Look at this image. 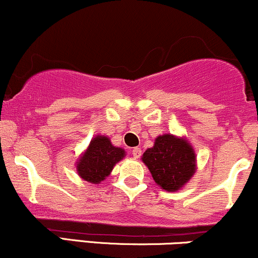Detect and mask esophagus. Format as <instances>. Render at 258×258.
I'll return each mask as SVG.
<instances>
[{"label": "esophagus", "mask_w": 258, "mask_h": 258, "mask_svg": "<svg viewBox=\"0 0 258 258\" xmlns=\"http://www.w3.org/2000/svg\"><path fill=\"white\" fill-rule=\"evenodd\" d=\"M131 153H132L133 158H135V159H139V158H141V155H142V150L139 149V148H133Z\"/></svg>", "instance_id": "1"}]
</instances>
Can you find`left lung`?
I'll use <instances>...</instances> for the list:
<instances>
[{
  "mask_svg": "<svg viewBox=\"0 0 258 258\" xmlns=\"http://www.w3.org/2000/svg\"><path fill=\"white\" fill-rule=\"evenodd\" d=\"M144 164L154 180L167 191H176L195 172V154L184 139L171 135L159 136L153 148L143 154Z\"/></svg>",
  "mask_w": 258,
  "mask_h": 258,
  "instance_id": "obj_1",
  "label": "left lung"
}]
</instances>
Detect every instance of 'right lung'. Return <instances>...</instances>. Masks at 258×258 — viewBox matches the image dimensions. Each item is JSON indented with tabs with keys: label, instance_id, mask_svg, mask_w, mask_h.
Segmentation results:
<instances>
[{
	"label": "right lung",
	"instance_id": "add662e5",
	"mask_svg": "<svg viewBox=\"0 0 258 258\" xmlns=\"http://www.w3.org/2000/svg\"><path fill=\"white\" fill-rule=\"evenodd\" d=\"M125 156V150L114 147L108 137L97 136L78 162L81 178L91 183H99L109 176L116 162Z\"/></svg>",
	"mask_w": 258,
	"mask_h": 258
}]
</instances>
